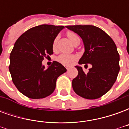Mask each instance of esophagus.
<instances>
[{
    "instance_id": "34e87169",
    "label": "esophagus",
    "mask_w": 129,
    "mask_h": 129,
    "mask_svg": "<svg viewBox=\"0 0 129 129\" xmlns=\"http://www.w3.org/2000/svg\"><path fill=\"white\" fill-rule=\"evenodd\" d=\"M66 68L67 70H69V68H70V66H66Z\"/></svg>"
}]
</instances>
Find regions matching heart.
Wrapping results in <instances>:
<instances>
[{"label":"heart","instance_id":"obj_1","mask_svg":"<svg viewBox=\"0 0 129 129\" xmlns=\"http://www.w3.org/2000/svg\"><path fill=\"white\" fill-rule=\"evenodd\" d=\"M67 37L70 39L71 42L73 43L75 45L77 43L80 41V39L78 37V35L73 32H68ZM57 40L58 37H56L53 41L52 44V48L54 50H55L56 49V43H57ZM77 57L75 55H70V54H61L57 57V61L61 63L62 64L66 65V66H70L74 63V62L75 61Z\"/></svg>","mask_w":129,"mask_h":129}]
</instances>
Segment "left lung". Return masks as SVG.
<instances>
[{"mask_svg":"<svg viewBox=\"0 0 129 129\" xmlns=\"http://www.w3.org/2000/svg\"><path fill=\"white\" fill-rule=\"evenodd\" d=\"M66 28L81 37L85 52L79 64L90 63L92 68L84 73L77 66L78 75L72 86L77 95L88 100L100 98L111 89L119 71V54L113 40L105 32L93 25H68Z\"/></svg>","mask_w":129,"mask_h":129,"instance_id":"left-lung-1","label":"left lung"}]
</instances>
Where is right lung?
<instances>
[{
  "label": "right lung",
  "instance_id": "1",
  "mask_svg": "<svg viewBox=\"0 0 129 129\" xmlns=\"http://www.w3.org/2000/svg\"><path fill=\"white\" fill-rule=\"evenodd\" d=\"M63 28L41 25L28 29L16 40L10 53L9 70L14 84L25 96L41 99L50 95L57 78L66 72L57 61L48 68L42 65L44 58L53 54L54 40Z\"/></svg>",
  "mask_w": 129,
  "mask_h": 129
}]
</instances>
